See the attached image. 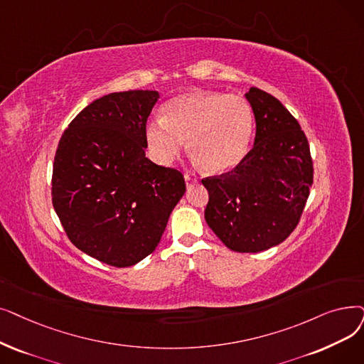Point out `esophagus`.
<instances>
[{"label": "esophagus", "instance_id": "1", "mask_svg": "<svg viewBox=\"0 0 364 364\" xmlns=\"http://www.w3.org/2000/svg\"><path fill=\"white\" fill-rule=\"evenodd\" d=\"M184 180H186V186H187V187H192L193 184L198 183V178H195V177H192V176H188V173H186Z\"/></svg>", "mask_w": 364, "mask_h": 364}]
</instances>
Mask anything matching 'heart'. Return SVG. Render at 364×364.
I'll list each match as a JSON object with an SVG mask.
<instances>
[{
    "instance_id": "heart-1",
    "label": "heart",
    "mask_w": 364,
    "mask_h": 364,
    "mask_svg": "<svg viewBox=\"0 0 364 364\" xmlns=\"http://www.w3.org/2000/svg\"><path fill=\"white\" fill-rule=\"evenodd\" d=\"M255 129L250 102L223 92H188L162 107V120L146 128L149 150L156 162L169 165L187 141L188 150L213 173L238 166L247 154Z\"/></svg>"
}]
</instances>
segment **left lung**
Segmentation results:
<instances>
[{"instance_id":"8db88e82","label":"left lung","mask_w":364,"mask_h":364,"mask_svg":"<svg viewBox=\"0 0 364 364\" xmlns=\"http://www.w3.org/2000/svg\"><path fill=\"white\" fill-rule=\"evenodd\" d=\"M245 97L256 117L255 146L232 171L202 180L210 195L205 220L228 248L259 252L296 229L314 168L308 138L289 109L257 87Z\"/></svg>"}]
</instances>
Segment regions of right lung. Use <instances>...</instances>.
<instances>
[{
  "label": "right lung",
  "mask_w": 364,
  "mask_h": 364,
  "mask_svg": "<svg viewBox=\"0 0 364 364\" xmlns=\"http://www.w3.org/2000/svg\"><path fill=\"white\" fill-rule=\"evenodd\" d=\"M157 100L156 90L95 100L56 149L52 202L60 225L78 250L114 267L151 255L186 192L178 169L146 157V124Z\"/></svg>",
  "instance_id": "obj_1"
}]
</instances>
